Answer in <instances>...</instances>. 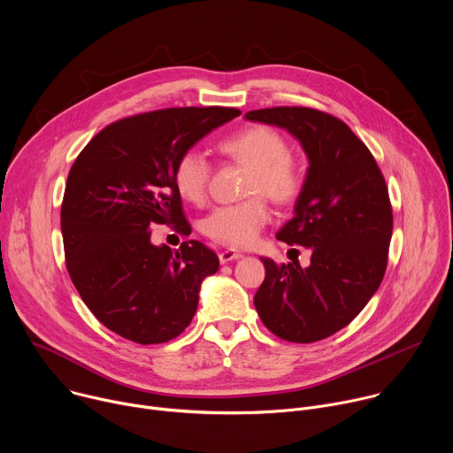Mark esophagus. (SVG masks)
<instances>
[{
	"mask_svg": "<svg viewBox=\"0 0 453 453\" xmlns=\"http://www.w3.org/2000/svg\"><path fill=\"white\" fill-rule=\"evenodd\" d=\"M243 254L240 252V250H234V249H226V250H222L220 254H219V260H220V264H229V262H233V260H240Z\"/></svg>",
	"mask_w": 453,
	"mask_h": 453,
	"instance_id": "1",
	"label": "esophagus"
}]
</instances>
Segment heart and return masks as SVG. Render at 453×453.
<instances>
[{
	"label": "heart",
	"instance_id": "obj_1",
	"mask_svg": "<svg viewBox=\"0 0 453 453\" xmlns=\"http://www.w3.org/2000/svg\"><path fill=\"white\" fill-rule=\"evenodd\" d=\"M219 150L249 166L247 201L215 208L204 219V233L229 247L250 245L271 220L265 197L276 204L294 203L306 184L303 163L288 152L287 140L273 127L252 125L219 143ZM211 166L199 150L182 152L173 165V184L188 203L206 199Z\"/></svg>",
	"mask_w": 453,
	"mask_h": 453
}]
</instances>
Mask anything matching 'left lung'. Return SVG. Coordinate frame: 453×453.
Segmentation results:
<instances>
[{
  "mask_svg": "<svg viewBox=\"0 0 453 453\" xmlns=\"http://www.w3.org/2000/svg\"><path fill=\"white\" fill-rule=\"evenodd\" d=\"M245 118L287 128L310 161L296 215L276 234L308 247L310 265L262 257L265 280L254 306L276 337L322 341L348 326L383 280L393 234L389 189L364 142L328 112L271 107Z\"/></svg>",
  "mask_w": 453,
  "mask_h": 453,
  "instance_id": "obj_1",
  "label": "left lung"
}]
</instances>
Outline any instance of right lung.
Returning a JSON list of instances; mask_svg holds the SVG:
<instances>
[{
    "label": "right lung",
    "mask_w": 453,
    "mask_h": 453,
    "mask_svg": "<svg viewBox=\"0 0 453 453\" xmlns=\"http://www.w3.org/2000/svg\"><path fill=\"white\" fill-rule=\"evenodd\" d=\"M233 107H170L121 118L84 147L64 189L60 227L70 278L105 328L138 344L179 337L196 315L201 283L219 256L197 240L173 252L152 245L154 224L191 227L173 165Z\"/></svg>",
    "instance_id": "right-lung-1"
}]
</instances>
